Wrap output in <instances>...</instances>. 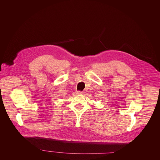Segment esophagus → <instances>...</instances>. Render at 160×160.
Here are the masks:
<instances>
[{"mask_svg": "<svg viewBox=\"0 0 160 160\" xmlns=\"http://www.w3.org/2000/svg\"><path fill=\"white\" fill-rule=\"evenodd\" d=\"M77 94H83V92L78 91L77 92Z\"/></svg>", "mask_w": 160, "mask_h": 160, "instance_id": "obj_1", "label": "esophagus"}]
</instances>
